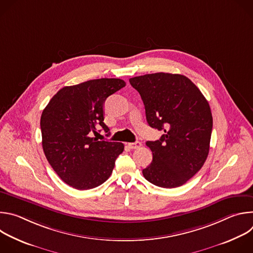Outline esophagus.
<instances>
[{
	"label": "esophagus",
	"mask_w": 253,
	"mask_h": 253,
	"mask_svg": "<svg viewBox=\"0 0 253 253\" xmlns=\"http://www.w3.org/2000/svg\"><path fill=\"white\" fill-rule=\"evenodd\" d=\"M141 146H142L141 142H138V141L133 142V143H128V147H129L130 149H138V148H140Z\"/></svg>",
	"instance_id": "esophagus-1"
}]
</instances>
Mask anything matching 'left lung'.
Segmentation results:
<instances>
[{"label": "left lung", "instance_id": "8db88e82", "mask_svg": "<svg viewBox=\"0 0 253 253\" xmlns=\"http://www.w3.org/2000/svg\"><path fill=\"white\" fill-rule=\"evenodd\" d=\"M129 82L142 98L148 124L164 131L159 140L146 142L153 160L143 176L163 188L183 185L208 156L213 123L208 101L183 75L161 72Z\"/></svg>", "mask_w": 253, "mask_h": 253}]
</instances>
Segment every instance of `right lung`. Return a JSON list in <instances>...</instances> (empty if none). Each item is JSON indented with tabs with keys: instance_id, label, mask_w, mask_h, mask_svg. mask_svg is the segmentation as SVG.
Masks as SVG:
<instances>
[{
	"instance_id": "add662e5",
	"label": "right lung",
	"mask_w": 253,
	"mask_h": 253,
	"mask_svg": "<svg viewBox=\"0 0 253 253\" xmlns=\"http://www.w3.org/2000/svg\"><path fill=\"white\" fill-rule=\"evenodd\" d=\"M126 83L102 78L66 86L53 96L41 116L45 156L65 183L78 190L95 188L110 177L123 143L99 141L104 121V102Z\"/></svg>"
}]
</instances>
